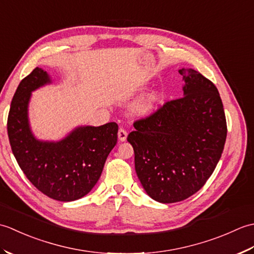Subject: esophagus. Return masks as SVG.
I'll use <instances>...</instances> for the list:
<instances>
[{"mask_svg": "<svg viewBox=\"0 0 254 254\" xmlns=\"http://www.w3.org/2000/svg\"><path fill=\"white\" fill-rule=\"evenodd\" d=\"M118 137H119V141L124 142L127 137V132L124 130L123 127H120V128H119V132H118Z\"/></svg>", "mask_w": 254, "mask_h": 254, "instance_id": "1", "label": "esophagus"}]
</instances>
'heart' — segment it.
I'll return each instance as SVG.
<instances>
[{
	"instance_id": "obj_1",
	"label": "heart",
	"mask_w": 254,
	"mask_h": 254,
	"mask_svg": "<svg viewBox=\"0 0 254 254\" xmlns=\"http://www.w3.org/2000/svg\"><path fill=\"white\" fill-rule=\"evenodd\" d=\"M157 101H158V98L156 95L147 96L137 102L135 109L137 112L142 113V115H147V113H150L155 109Z\"/></svg>"
}]
</instances>
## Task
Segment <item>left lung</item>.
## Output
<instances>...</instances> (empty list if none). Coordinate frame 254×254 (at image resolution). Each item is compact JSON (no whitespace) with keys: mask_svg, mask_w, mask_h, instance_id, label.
<instances>
[{"mask_svg":"<svg viewBox=\"0 0 254 254\" xmlns=\"http://www.w3.org/2000/svg\"><path fill=\"white\" fill-rule=\"evenodd\" d=\"M179 73L185 96L138 119L127 135L138 179L160 203L181 202L196 193L216 168L227 136L216 86L195 69Z\"/></svg>","mask_w":254,"mask_h":254,"instance_id":"8db88e82","label":"left lung"}]
</instances>
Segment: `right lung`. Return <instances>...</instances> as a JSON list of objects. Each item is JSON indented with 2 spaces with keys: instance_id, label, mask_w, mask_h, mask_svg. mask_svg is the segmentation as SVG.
Segmentation results:
<instances>
[{
  "instance_id": "right-lung-1",
  "label": "right lung",
  "mask_w": 254,
  "mask_h": 254,
  "mask_svg": "<svg viewBox=\"0 0 254 254\" xmlns=\"http://www.w3.org/2000/svg\"><path fill=\"white\" fill-rule=\"evenodd\" d=\"M49 82L39 67L21 79L8 112V139L20 169L38 190L57 201H75L98 181L117 144L119 127L116 122L83 127L61 142L37 141L29 130L27 107L31 91Z\"/></svg>"
}]
</instances>
